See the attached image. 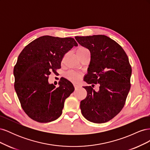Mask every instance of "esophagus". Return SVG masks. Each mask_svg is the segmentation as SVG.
I'll return each mask as SVG.
<instances>
[{
    "mask_svg": "<svg viewBox=\"0 0 150 150\" xmlns=\"http://www.w3.org/2000/svg\"><path fill=\"white\" fill-rule=\"evenodd\" d=\"M74 86L75 89H78V88H79L80 87V86L79 84H74Z\"/></svg>",
    "mask_w": 150,
    "mask_h": 150,
    "instance_id": "obj_1",
    "label": "esophagus"
}]
</instances>
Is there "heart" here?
I'll return each mask as SVG.
<instances>
[{"label":"heart","mask_w":150,"mask_h":150,"mask_svg":"<svg viewBox=\"0 0 150 150\" xmlns=\"http://www.w3.org/2000/svg\"><path fill=\"white\" fill-rule=\"evenodd\" d=\"M76 53H77V55H78V56L79 57L81 56L85 55L86 54H89V51L87 48L81 46V47H79L78 49L76 50ZM66 77L67 78H68L72 81H77L80 78V75L76 72L69 71L66 74Z\"/></svg>","instance_id":"b5f03b06"}]
</instances>
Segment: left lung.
Here are the masks:
<instances>
[{
  "mask_svg": "<svg viewBox=\"0 0 150 150\" xmlns=\"http://www.w3.org/2000/svg\"><path fill=\"white\" fill-rule=\"evenodd\" d=\"M81 46L89 50L91 61L84 81L99 84L98 91L84 86L87 96L81 101V113L94 123H104L121 111L129 91L131 67L126 52L106 35L76 36Z\"/></svg>",
  "mask_w": 150,
  "mask_h": 150,
  "instance_id": "left-lung-1",
  "label": "left lung"
}]
</instances>
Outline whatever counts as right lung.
<instances>
[{"instance_id":"right-lung-1","label":"right lung","mask_w":150,"mask_h":150,"mask_svg":"<svg viewBox=\"0 0 150 150\" xmlns=\"http://www.w3.org/2000/svg\"><path fill=\"white\" fill-rule=\"evenodd\" d=\"M73 46L74 39L50 35L34 40L22 50L13 69L14 88L24 112L32 120L49 122L57 120L64 101L74 91L67 79L56 88L48 82L51 72L60 69L63 56Z\"/></svg>"}]
</instances>
